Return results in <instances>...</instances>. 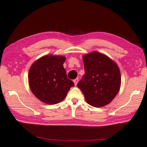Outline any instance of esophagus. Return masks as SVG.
<instances>
[{
	"label": "esophagus",
	"instance_id": "esophagus-1",
	"mask_svg": "<svg viewBox=\"0 0 147 147\" xmlns=\"http://www.w3.org/2000/svg\"><path fill=\"white\" fill-rule=\"evenodd\" d=\"M78 80H79V79H78V78H76V79L74 80L73 82H74V84H75V86H76V85H77V84H78Z\"/></svg>",
	"mask_w": 147,
	"mask_h": 147
}]
</instances>
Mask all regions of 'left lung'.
Wrapping results in <instances>:
<instances>
[{
  "label": "left lung",
  "instance_id": "obj_1",
  "mask_svg": "<svg viewBox=\"0 0 147 147\" xmlns=\"http://www.w3.org/2000/svg\"><path fill=\"white\" fill-rule=\"evenodd\" d=\"M85 74L78 83L88 104L103 107L110 103L121 86V74L113 60L98 51L83 56Z\"/></svg>",
  "mask_w": 147,
  "mask_h": 147
}]
</instances>
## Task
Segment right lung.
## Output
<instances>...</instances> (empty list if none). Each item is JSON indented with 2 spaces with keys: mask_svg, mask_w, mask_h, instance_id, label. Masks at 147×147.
<instances>
[{
  "mask_svg": "<svg viewBox=\"0 0 147 147\" xmlns=\"http://www.w3.org/2000/svg\"><path fill=\"white\" fill-rule=\"evenodd\" d=\"M66 57L47 54L32 63L28 73L30 89L40 101L48 105L59 103L74 86L68 79L63 64Z\"/></svg>",
  "mask_w": 147,
  "mask_h": 147,
  "instance_id": "add662e5",
  "label": "right lung"
}]
</instances>
